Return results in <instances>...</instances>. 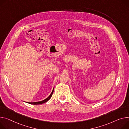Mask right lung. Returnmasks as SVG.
<instances>
[{"mask_svg":"<svg viewBox=\"0 0 129 129\" xmlns=\"http://www.w3.org/2000/svg\"><path fill=\"white\" fill-rule=\"evenodd\" d=\"M53 91H54V88L53 89V91H52V93H51V94L50 95V96L48 98H47L46 99L44 100H43L42 101H40V102H33V103H30L29 102V103H29L30 104H33V105H39V104H43V103H45L47 102L48 101H49L51 99V96H52V94H53Z\"/></svg>","mask_w":129,"mask_h":129,"instance_id":"1","label":"right lung"}]
</instances>
